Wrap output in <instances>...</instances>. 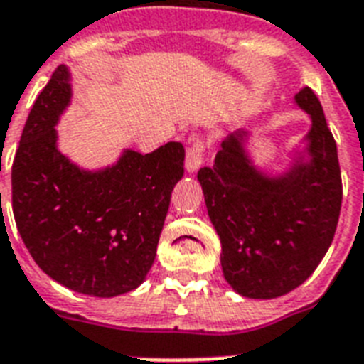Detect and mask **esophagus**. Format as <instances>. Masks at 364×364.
Masks as SVG:
<instances>
[{"mask_svg":"<svg viewBox=\"0 0 364 364\" xmlns=\"http://www.w3.org/2000/svg\"><path fill=\"white\" fill-rule=\"evenodd\" d=\"M205 151H208L205 141L203 140L192 141L191 147H188V151H187V170L188 172H196L198 168L202 166Z\"/></svg>","mask_w":364,"mask_h":364,"instance_id":"1","label":"esophagus"}]
</instances>
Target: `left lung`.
<instances>
[{
	"label": "left lung",
	"mask_w": 364,
	"mask_h": 364,
	"mask_svg": "<svg viewBox=\"0 0 364 364\" xmlns=\"http://www.w3.org/2000/svg\"><path fill=\"white\" fill-rule=\"evenodd\" d=\"M295 100L312 117L309 164L269 179L245 155L241 131L223 141L213 166L198 172L223 243L224 279L250 299H273L303 284L333 243L341 215V164L323 108L310 87Z\"/></svg>",
	"instance_id": "1"
}]
</instances>
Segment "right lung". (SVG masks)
Listing matches in <instances>:
<instances>
[{"label":"right lung","instance_id":"right-lung-1","mask_svg":"<svg viewBox=\"0 0 364 364\" xmlns=\"http://www.w3.org/2000/svg\"><path fill=\"white\" fill-rule=\"evenodd\" d=\"M70 99L59 65L29 112L13 162V213L35 264L78 294L115 297L138 288L155 262L185 147L127 151L115 166L82 172L55 149Z\"/></svg>","mask_w":364,"mask_h":364}]
</instances>
